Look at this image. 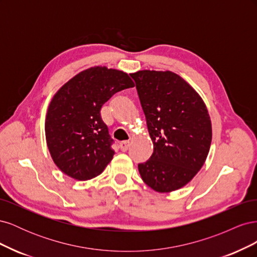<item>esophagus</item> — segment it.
Masks as SVG:
<instances>
[{"label": "esophagus", "instance_id": "34e87169", "mask_svg": "<svg viewBox=\"0 0 257 257\" xmlns=\"http://www.w3.org/2000/svg\"><path fill=\"white\" fill-rule=\"evenodd\" d=\"M119 147H120V149H121L122 151H126V150L128 149V147H130V141L121 142V143L119 144Z\"/></svg>", "mask_w": 257, "mask_h": 257}]
</instances>
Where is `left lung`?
Instances as JSON below:
<instances>
[{
	"label": "left lung",
	"instance_id": "1",
	"mask_svg": "<svg viewBox=\"0 0 257 257\" xmlns=\"http://www.w3.org/2000/svg\"><path fill=\"white\" fill-rule=\"evenodd\" d=\"M136 83L153 153L138 164L144 182L159 193L181 189L205 164L212 139L206 104L182 77L170 71H138Z\"/></svg>",
	"mask_w": 257,
	"mask_h": 257
}]
</instances>
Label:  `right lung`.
Segmentation results:
<instances>
[{"label": "right lung", "mask_w": 257, "mask_h": 257, "mask_svg": "<svg viewBox=\"0 0 257 257\" xmlns=\"http://www.w3.org/2000/svg\"><path fill=\"white\" fill-rule=\"evenodd\" d=\"M133 87L126 73L93 66L58 90L46 114L45 134L51 158L62 173L80 181L103 173L114 151L100 108L114 93Z\"/></svg>", "instance_id": "right-lung-1"}]
</instances>
